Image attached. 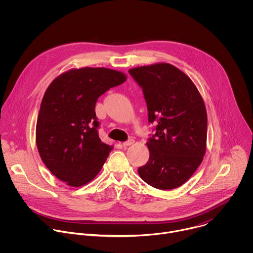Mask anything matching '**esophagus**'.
<instances>
[{
  "label": "esophagus",
  "mask_w": 253,
  "mask_h": 253,
  "mask_svg": "<svg viewBox=\"0 0 253 253\" xmlns=\"http://www.w3.org/2000/svg\"><path fill=\"white\" fill-rule=\"evenodd\" d=\"M134 140L133 139H129L128 141H126V142H123V146L124 147H127V146H130V145H132V144H134Z\"/></svg>",
  "instance_id": "34e87169"
}]
</instances>
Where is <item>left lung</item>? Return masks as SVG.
Wrapping results in <instances>:
<instances>
[{"label":"left lung","instance_id":"1","mask_svg":"<svg viewBox=\"0 0 253 253\" xmlns=\"http://www.w3.org/2000/svg\"><path fill=\"white\" fill-rule=\"evenodd\" d=\"M129 73L142 87L149 122L157 123L156 133L146 143L149 161L138 173L154 188H177L193 175L206 152L203 98L192 80L171 64L135 67Z\"/></svg>","mask_w":253,"mask_h":253}]
</instances>
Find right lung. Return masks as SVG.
Here are the masks:
<instances>
[{
  "label": "right lung",
  "mask_w": 253,
  "mask_h": 253,
  "mask_svg": "<svg viewBox=\"0 0 253 253\" xmlns=\"http://www.w3.org/2000/svg\"><path fill=\"white\" fill-rule=\"evenodd\" d=\"M126 80L117 70L84 67L64 72L47 88L36 143L46 167L67 185L80 187L92 181L113 150L99 138L95 105L107 90Z\"/></svg>",
  "instance_id": "add662e5"
}]
</instances>
